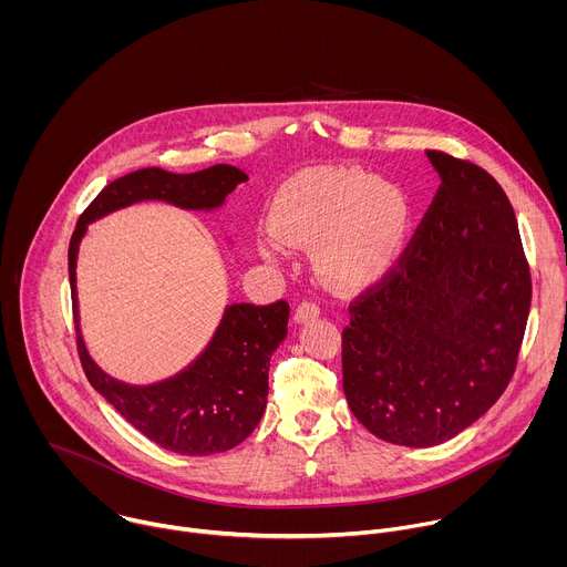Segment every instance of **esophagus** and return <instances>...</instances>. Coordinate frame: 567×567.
Returning a JSON list of instances; mask_svg holds the SVG:
<instances>
[{
  "mask_svg": "<svg viewBox=\"0 0 567 567\" xmlns=\"http://www.w3.org/2000/svg\"><path fill=\"white\" fill-rule=\"evenodd\" d=\"M320 316V307L316 302H309V300H302L298 307H296V313H293V320L298 322V326H305V322L309 320H316Z\"/></svg>",
  "mask_w": 567,
  "mask_h": 567,
  "instance_id": "1",
  "label": "esophagus"
}]
</instances>
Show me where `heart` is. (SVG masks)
<instances>
[{
    "label": "heart",
    "instance_id": "heart-1",
    "mask_svg": "<svg viewBox=\"0 0 567 567\" xmlns=\"http://www.w3.org/2000/svg\"><path fill=\"white\" fill-rule=\"evenodd\" d=\"M413 208L401 186L374 179L359 166H318L291 177L274 197L271 228L260 254L278 262L287 245H316L313 265L334 289L354 291L381 280L411 230Z\"/></svg>",
    "mask_w": 567,
    "mask_h": 567
}]
</instances>
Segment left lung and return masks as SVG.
I'll list each match as a JSON object with an SVG mask.
<instances>
[{"instance_id": "left-lung-1", "label": "left lung", "mask_w": 567, "mask_h": 567, "mask_svg": "<svg viewBox=\"0 0 567 567\" xmlns=\"http://www.w3.org/2000/svg\"><path fill=\"white\" fill-rule=\"evenodd\" d=\"M442 186L385 280L350 305L343 390L379 440L437 446L487 413L516 370L532 302L501 184L429 150Z\"/></svg>"}]
</instances>
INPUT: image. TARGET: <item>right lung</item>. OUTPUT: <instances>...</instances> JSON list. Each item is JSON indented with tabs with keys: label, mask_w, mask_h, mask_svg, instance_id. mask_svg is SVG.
I'll return each mask as SVG.
<instances>
[{
	"label": "right lung",
	"mask_w": 567,
	"mask_h": 567,
	"mask_svg": "<svg viewBox=\"0 0 567 567\" xmlns=\"http://www.w3.org/2000/svg\"><path fill=\"white\" fill-rule=\"evenodd\" d=\"M249 179L235 166H213L193 175L143 168L107 184L80 215L69 241V282L78 332V354L90 383L147 440L182 455L224 453L245 442L260 424L269 394V361L287 337L289 305H226L204 352L182 372L147 385L107 374L80 332L75 265L87 226L138 202H166L184 210H215Z\"/></svg>",
	"instance_id": "right-lung-1"
}]
</instances>
